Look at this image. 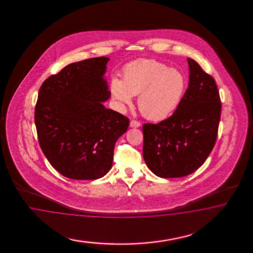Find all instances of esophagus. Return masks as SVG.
I'll use <instances>...</instances> for the list:
<instances>
[{"mask_svg":"<svg viewBox=\"0 0 253 253\" xmlns=\"http://www.w3.org/2000/svg\"><path fill=\"white\" fill-rule=\"evenodd\" d=\"M130 126L132 127V128H137V127L141 126V123L138 122L136 120H131L130 123Z\"/></svg>","mask_w":253,"mask_h":253,"instance_id":"obj_1","label":"esophagus"}]
</instances>
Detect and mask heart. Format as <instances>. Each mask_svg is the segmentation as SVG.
Wrapping results in <instances>:
<instances>
[{"label": "heart", "mask_w": 253, "mask_h": 253, "mask_svg": "<svg viewBox=\"0 0 253 253\" xmlns=\"http://www.w3.org/2000/svg\"><path fill=\"white\" fill-rule=\"evenodd\" d=\"M186 87L184 74L154 59H138L123 69V81L113 78L110 91L121 105H130L138 95L137 106L146 119L159 122L171 115Z\"/></svg>", "instance_id": "obj_1"}]
</instances>
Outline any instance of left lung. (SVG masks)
<instances>
[{"instance_id":"obj_1","label":"left lung","mask_w":253,"mask_h":253,"mask_svg":"<svg viewBox=\"0 0 253 253\" xmlns=\"http://www.w3.org/2000/svg\"><path fill=\"white\" fill-rule=\"evenodd\" d=\"M189 84L174 113L161 123L143 125V156L157 176L190 174L207 160L215 145L222 103L214 79L187 58Z\"/></svg>"}]
</instances>
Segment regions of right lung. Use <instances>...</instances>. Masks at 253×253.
I'll list each match as a JSON object with an SVG mask.
<instances>
[{
    "label": "right lung",
    "mask_w": 253,
    "mask_h": 253,
    "mask_svg": "<svg viewBox=\"0 0 253 253\" xmlns=\"http://www.w3.org/2000/svg\"><path fill=\"white\" fill-rule=\"evenodd\" d=\"M108 60L100 56L69 64L40 88L34 115L39 144L63 176L106 175L116 142L129 127L127 117L102 104L110 96L103 79Z\"/></svg>",
    "instance_id": "add662e5"
}]
</instances>
